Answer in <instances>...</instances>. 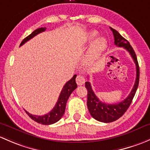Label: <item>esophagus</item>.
<instances>
[{
    "instance_id": "1",
    "label": "esophagus",
    "mask_w": 150,
    "mask_h": 150,
    "mask_svg": "<svg viewBox=\"0 0 150 150\" xmlns=\"http://www.w3.org/2000/svg\"><path fill=\"white\" fill-rule=\"evenodd\" d=\"M76 84L78 85H82L85 82V79L84 76L82 75H78L77 76L76 79Z\"/></svg>"
}]
</instances>
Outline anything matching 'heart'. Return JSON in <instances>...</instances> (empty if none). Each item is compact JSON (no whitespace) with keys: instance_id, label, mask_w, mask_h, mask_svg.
Listing matches in <instances>:
<instances>
[{"instance_id":"obj_1","label":"heart","mask_w":150,"mask_h":150,"mask_svg":"<svg viewBox=\"0 0 150 150\" xmlns=\"http://www.w3.org/2000/svg\"><path fill=\"white\" fill-rule=\"evenodd\" d=\"M98 32L96 30L91 31L86 35V42H90L98 36ZM107 45V40L104 38H98L92 42L84 60V64L86 66H94L96 64L99 58L103 53V52L105 50Z\"/></svg>"}]
</instances>
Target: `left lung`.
<instances>
[{"label":"left lung","mask_w":150,"mask_h":150,"mask_svg":"<svg viewBox=\"0 0 150 150\" xmlns=\"http://www.w3.org/2000/svg\"><path fill=\"white\" fill-rule=\"evenodd\" d=\"M114 36V43L116 46L120 47H123L130 53L134 63L136 64L137 69V77L134 83L132 92L129 96L124 100L115 104H107L103 103L95 95V92L92 90V86L89 81H86L85 86L87 89V108L90 112L91 115L97 121L103 122V123H110L115 121L121 118L122 115L127 110L132 103L133 98L135 95L137 89L139 86V67L138 61H137V55L134 49L124 38L121 36L118 32L115 29L111 28Z\"/></svg>","instance_id":"8db88e82"}]
</instances>
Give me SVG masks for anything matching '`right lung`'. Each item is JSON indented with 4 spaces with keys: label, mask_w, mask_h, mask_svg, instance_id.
Returning <instances> with one entry per match:
<instances>
[{
    "label": "right lung",
    "mask_w": 150,
    "mask_h": 150,
    "mask_svg": "<svg viewBox=\"0 0 150 150\" xmlns=\"http://www.w3.org/2000/svg\"><path fill=\"white\" fill-rule=\"evenodd\" d=\"M45 27H41V28L35 30L32 34H30L29 36H27V38L23 40L21 44H20V46L24 45L26 42L29 41V40L33 38L34 37L36 36L38 34L45 31ZM76 75H74L69 81H68L66 83V84L64 86L62 90H61V92L60 94L59 98H58V100L57 101L56 104H55V107L53 108V109L50 112L43 115H32V114H30L27 111L25 110L27 115L33 121L43 125H50L59 121L64 114L68 99H69L71 94L72 93V92L77 87V84L76 83Z\"/></svg>",
    "instance_id": "right-lung-1"
}]
</instances>
